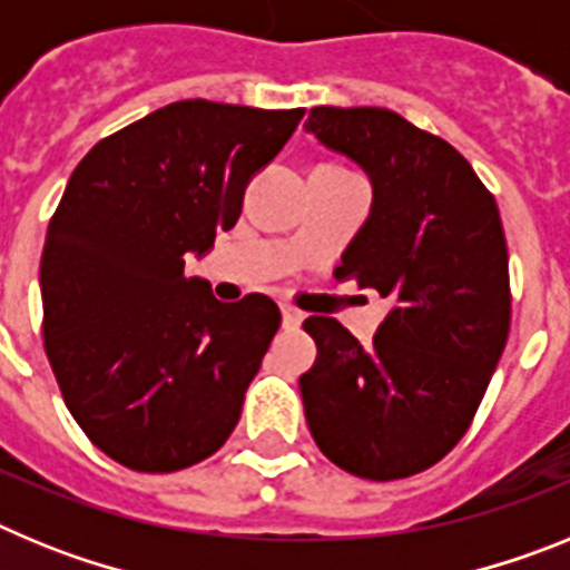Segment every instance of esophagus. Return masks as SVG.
Returning a JSON list of instances; mask_svg holds the SVG:
<instances>
[{
	"label": "esophagus",
	"instance_id": "obj_1",
	"mask_svg": "<svg viewBox=\"0 0 570 570\" xmlns=\"http://www.w3.org/2000/svg\"><path fill=\"white\" fill-rule=\"evenodd\" d=\"M302 320H305V314H302L299 308H294V305H282V325H285V328H299Z\"/></svg>",
	"mask_w": 570,
	"mask_h": 570
}]
</instances>
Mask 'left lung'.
Masks as SVG:
<instances>
[{"label": "left lung", "mask_w": 570, "mask_h": 570, "mask_svg": "<svg viewBox=\"0 0 570 570\" xmlns=\"http://www.w3.org/2000/svg\"><path fill=\"white\" fill-rule=\"evenodd\" d=\"M305 130L371 179L374 203L342 254L394 302L371 345L308 316L299 376L311 436L342 471L387 482L440 462L480 407L511 328L500 208L465 156L385 108H311Z\"/></svg>", "instance_id": "8db88e82"}]
</instances>
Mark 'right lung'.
I'll return each mask as SVG.
<instances>
[{"instance_id": "1", "label": "right lung", "mask_w": 570, "mask_h": 570, "mask_svg": "<svg viewBox=\"0 0 570 570\" xmlns=\"http://www.w3.org/2000/svg\"><path fill=\"white\" fill-rule=\"evenodd\" d=\"M305 108L165 105L88 150L45 236V354L88 440L130 471L170 473L225 445L279 308L219 302L205 256Z\"/></svg>"}]
</instances>
